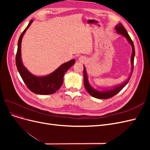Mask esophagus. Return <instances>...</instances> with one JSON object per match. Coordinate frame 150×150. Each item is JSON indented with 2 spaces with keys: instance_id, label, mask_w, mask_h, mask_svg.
Here are the masks:
<instances>
[{
  "instance_id": "obj_1",
  "label": "esophagus",
  "mask_w": 150,
  "mask_h": 150,
  "mask_svg": "<svg viewBox=\"0 0 150 150\" xmlns=\"http://www.w3.org/2000/svg\"><path fill=\"white\" fill-rule=\"evenodd\" d=\"M85 58L84 57H83V56H81V57H79V58H78V61L79 62H84V61H85Z\"/></svg>"
}]
</instances>
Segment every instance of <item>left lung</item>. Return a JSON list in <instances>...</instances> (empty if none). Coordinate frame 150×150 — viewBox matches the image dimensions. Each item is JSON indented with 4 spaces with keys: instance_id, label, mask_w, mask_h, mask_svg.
<instances>
[{
    "instance_id": "1",
    "label": "left lung",
    "mask_w": 150,
    "mask_h": 150,
    "mask_svg": "<svg viewBox=\"0 0 150 150\" xmlns=\"http://www.w3.org/2000/svg\"><path fill=\"white\" fill-rule=\"evenodd\" d=\"M115 30L117 34L122 35L123 37H125L127 41L129 43V44L131 46V47H132V53H131V73L128 77V78L126 80H125L124 82H122V83L113 86L112 87H108V88L100 87V86H99V88L100 89V90H99L93 88L89 83L87 71H86V67L84 66L83 75H84V87L86 91H87L89 93L91 96L98 99H108L112 97L113 96H115V95L118 93L121 90L123 89L125 86L128 83L131 77L132 76L133 71L134 58L135 56V50H134V46L133 42L132 41V40H131V38L129 37V35H128V32L126 31V30L125 29L124 26L122 25V24L119 23L118 24H117L115 26Z\"/></svg>"
}]
</instances>
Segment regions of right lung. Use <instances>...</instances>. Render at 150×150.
I'll use <instances>...</instances> for the list:
<instances>
[{
    "instance_id": "add662e5",
    "label": "right lung",
    "mask_w": 150,
    "mask_h": 150,
    "mask_svg": "<svg viewBox=\"0 0 150 150\" xmlns=\"http://www.w3.org/2000/svg\"><path fill=\"white\" fill-rule=\"evenodd\" d=\"M34 20H31L28 25L20 35L17 44L16 64L21 76L28 88L35 94L47 95L55 93L59 89L64 81V76L67 70L74 64L75 59H72L61 64L51 73L46 76H35L32 74L24 66L21 57V44L25 32Z\"/></svg>"
}]
</instances>
